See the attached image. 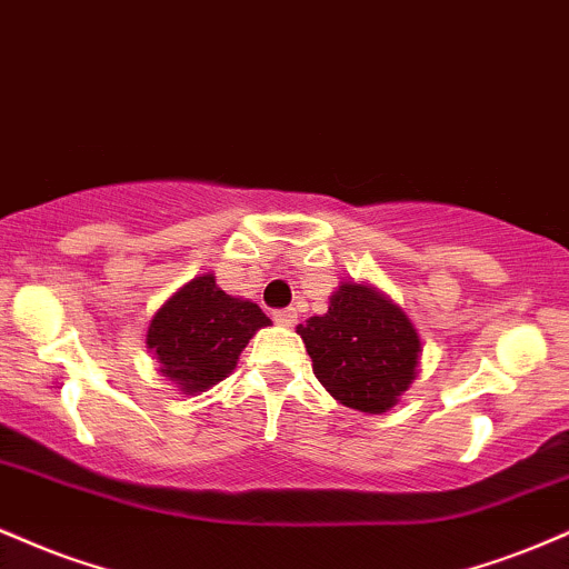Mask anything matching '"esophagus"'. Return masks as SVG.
I'll use <instances>...</instances> for the list:
<instances>
[{
  "label": "esophagus",
  "instance_id": "1",
  "mask_svg": "<svg viewBox=\"0 0 569 569\" xmlns=\"http://www.w3.org/2000/svg\"><path fill=\"white\" fill-rule=\"evenodd\" d=\"M272 318H276V323L280 326H293L297 323V310H293V307H283V310L272 312Z\"/></svg>",
  "mask_w": 569,
  "mask_h": 569
}]
</instances>
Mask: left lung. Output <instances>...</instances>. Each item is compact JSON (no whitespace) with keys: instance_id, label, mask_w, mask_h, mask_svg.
<instances>
[{"instance_id":"1","label":"left lung","mask_w":569,"mask_h":569,"mask_svg":"<svg viewBox=\"0 0 569 569\" xmlns=\"http://www.w3.org/2000/svg\"><path fill=\"white\" fill-rule=\"evenodd\" d=\"M318 382L345 407L382 415L417 375L420 337L380 291L342 283L329 312L299 323Z\"/></svg>"}]
</instances>
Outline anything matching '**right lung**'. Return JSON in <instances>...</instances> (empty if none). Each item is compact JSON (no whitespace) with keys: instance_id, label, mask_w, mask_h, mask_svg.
<instances>
[{"instance_id":"add662e5","label":"right lung","mask_w":569,"mask_h":569,"mask_svg":"<svg viewBox=\"0 0 569 569\" xmlns=\"http://www.w3.org/2000/svg\"><path fill=\"white\" fill-rule=\"evenodd\" d=\"M262 326H270V318L259 305L224 293L213 276H200L160 307L147 345L158 352L162 377L184 393H198L230 375Z\"/></svg>"}]
</instances>
